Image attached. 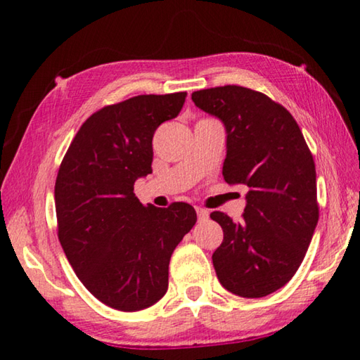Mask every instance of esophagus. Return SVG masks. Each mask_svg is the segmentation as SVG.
<instances>
[{"instance_id":"34e87169","label":"esophagus","mask_w":360,"mask_h":360,"mask_svg":"<svg viewBox=\"0 0 360 360\" xmlns=\"http://www.w3.org/2000/svg\"><path fill=\"white\" fill-rule=\"evenodd\" d=\"M195 210H197V216H198L200 222H203V221H206V219H208V216H210L208 211L203 210V208H195Z\"/></svg>"}]
</instances>
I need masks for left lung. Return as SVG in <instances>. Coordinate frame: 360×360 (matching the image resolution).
Instances as JSON below:
<instances>
[{
  "label": "left lung",
  "instance_id": "8db88e82",
  "mask_svg": "<svg viewBox=\"0 0 360 360\" xmlns=\"http://www.w3.org/2000/svg\"><path fill=\"white\" fill-rule=\"evenodd\" d=\"M192 100L227 130L224 179L249 187L241 222L210 214L224 230L212 254L216 275L231 294L265 297L295 275L318 225L311 150L292 114L265 94L224 85L197 90Z\"/></svg>",
  "mask_w": 360,
  "mask_h": 360
}]
</instances>
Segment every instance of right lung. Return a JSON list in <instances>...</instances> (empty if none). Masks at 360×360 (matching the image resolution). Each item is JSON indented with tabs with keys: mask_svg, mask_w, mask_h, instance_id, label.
I'll return each mask as SVG.
<instances>
[{
	"mask_svg": "<svg viewBox=\"0 0 360 360\" xmlns=\"http://www.w3.org/2000/svg\"><path fill=\"white\" fill-rule=\"evenodd\" d=\"M187 92L138 95L98 109L76 133L56 181L57 233L81 283L100 302L139 311L168 289L174 248L197 222L188 203L144 206L135 181L152 173V138Z\"/></svg>",
	"mask_w": 360,
	"mask_h": 360,
	"instance_id": "add662e5",
	"label": "right lung"
}]
</instances>
